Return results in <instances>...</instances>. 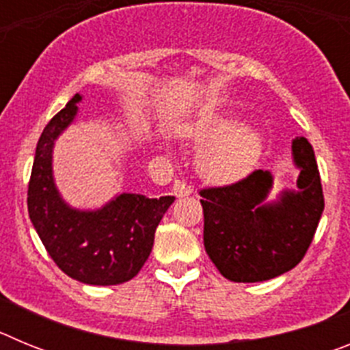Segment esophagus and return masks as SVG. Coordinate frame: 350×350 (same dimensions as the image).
<instances>
[{
  "label": "esophagus",
  "instance_id": "esophagus-1",
  "mask_svg": "<svg viewBox=\"0 0 350 350\" xmlns=\"http://www.w3.org/2000/svg\"><path fill=\"white\" fill-rule=\"evenodd\" d=\"M191 193H193V189H191V185L185 180H180V178H178V180L173 182V194L177 198L189 196Z\"/></svg>",
  "mask_w": 350,
  "mask_h": 350
}]
</instances>
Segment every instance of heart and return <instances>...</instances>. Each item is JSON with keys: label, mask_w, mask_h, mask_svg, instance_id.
I'll use <instances>...</instances> for the list:
<instances>
[{"label": "heart", "mask_w": 350, "mask_h": 350, "mask_svg": "<svg viewBox=\"0 0 350 350\" xmlns=\"http://www.w3.org/2000/svg\"><path fill=\"white\" fill-rule=\"evenodd\" d=\"M198 144L206 145L198 157L203 177L215 184L242 178L261 152V135L249 126H238L233 117H210L191 131Z\"/></svg>", "instance_id": "heart-1"}]
</instances>
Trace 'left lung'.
Returning <instances> with one entry per match:
<instances>
[{
	"label": "left lung",
	"mask_w": 350,
	"mask_h": 350,
	"mask_svg": "<svg viewBox=\"0 0 350 350\" xmlns=\"http://www.w3.org/2000/svg\"><path fill=\"white\" fill-rule=\"evenodd\" d=\"M299 168L298 191L267 203L270 172L256 170L242 180L200 191L206 254L233 282H262L293 270L307 254L324 210L319 168L307 138L293 140Z\"/></svg>",
	"instance_id": "left-lung-1"
}]
</instances>
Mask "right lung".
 <instances>
[{
    "label": "right lung",
    "mask_w": 350,
    "mask_h": 350,
    "mask_svg": "<svg viewBox=\"0 0 350 350\" xmlns=\"http://www.w3.org/2000/svg\"><path fill=\"white\" fill-rule=\"evenodd\" d=\"M75 94L51 119L38 145L27 185V212L49 256L68 277L92 286L131 280L154 245V233L175 196L124 193L94 212L68 206L52 177V147L77 116Z\"/></svg>",
    "instance_id": "right-lung-1"
}]
</instances>
